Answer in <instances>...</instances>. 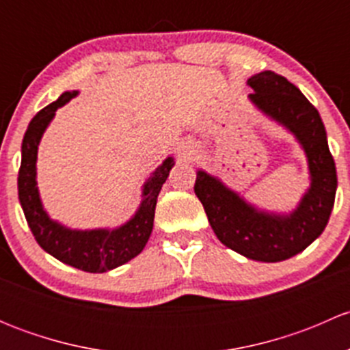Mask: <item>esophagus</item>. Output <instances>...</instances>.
I'll return each instance as SVG.
<instances>
[{"instance_id": "obj_1", "label": "esophagus", "mask_w": 350, "mask_h": 350, "mask_svg": "<svg viewBox=\"0 0 350 350\" xmlns=\"http://www.w3.org/2000/svg\"><path fill=\"white\" fill-rule=\"evenodd\" d=\"M178 154H179V157H183V159H189V157H191L193 150H189L188 147H179V149H178Z\"/></svg>"}]
</instances>
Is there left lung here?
<instances>
[{
    "label": "left lung",
    "instance_id": "left-lung-1",
    "mask_svg": "<svg viewBox=\"0 0 350 350\" xmlns=\"http://www.w3.org/2000/svg\"><path fill=\"white\" fill-rule=\"evenodd\" d=\"M247 84L254 91L247 96L250 103L299 144L310 186L289 211L259 208L203 169L196 171L195 193L224 245L247 259L281 262L303 252L325 230L337 191V171L319 109L295 84L273 70L254 74Z\"/></svg>",
    "mask_w": 350,
    "mask_h": 350
}]
</instances>
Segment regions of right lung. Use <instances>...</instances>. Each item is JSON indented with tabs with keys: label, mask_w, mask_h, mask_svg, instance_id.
Wrapping results in <instances>:
<instances>
[{
	"label": "right lung",
	"mask_w": 350,
	"mask_h": 350,
	"mask_svg": "<svg viewBox=\"0 0 350 350\" xmlns=\"http://www.w3.org/2000/svg\"><path fill=\"white\" fill-rule=\"evenodd\" d=\"M79 91H66L57 101L37 113L28 123L22 142V164L18 172V200L27 224L38 245L61 262L86 273H107L139 256L154 228L157 196L174 167L169 155L142 185V201L132 218L115 228H70L54 220L42 203L37 186V154L45 130L55 111L76 98Z\"/></svg>",
	"instance_id": "right-lung-1"
}]
</instances>
